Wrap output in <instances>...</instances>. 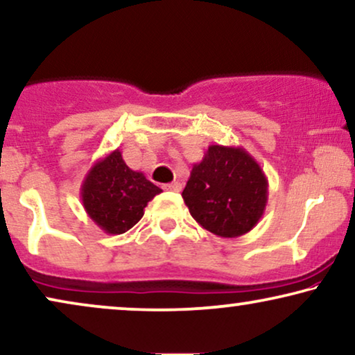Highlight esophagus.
<instances>
[{"mask_svg": "<svg viewBox=\"0 0 355 355\" xmlns=\"http://www.w3.org/2000/svg\"><path fill=\"white\" fill-rule=\"evenodd\" d=\"M164 190H168V191H180V190H182V183H180V182L167 183V185H164Z\"/></svg>", "mask_w": 355, "mask_h": 355, "instance_id": "esophagus-1", "label": "esophagus"}]
</instances>
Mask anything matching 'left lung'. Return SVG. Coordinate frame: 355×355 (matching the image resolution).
<instances>
[{"mask_svg":"<svg viewBox=\"0 0 355 355\" xmlns=\"http://www.w3.org/2000/svg\"><path fill=\"white\" fill-rule=\"evenodd\" d=\"M183 201L201 227L219 237L254 230L267 206L268 182L244 147L209 146L191 167Z\"/></svg>","mask_w":355,"mask_h":355,"instance_id":"8db88e82","label":"left lung"}]
</instances>
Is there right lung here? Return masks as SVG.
<instances>
[{"label":"right lung","instance_id":"obj_1","mask_svg":"<svg viewBox=\"0 0 355 355\" xmlns=\"http://www.w3.org/2000/svg\"><path fill=\"white\" fill-rule=\"evenodd\" d=\"M162 193L142 172L125 165L116 149L96 160L82 183L83 208L106 234H124L144 216V208Z\"/></svg>","mask_w":355,"mask_h":355}]
</instances>
